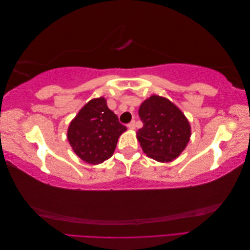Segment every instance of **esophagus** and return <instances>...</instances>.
Listing matches in <instances>:
<instances>
[{
  "mask_svg": "<svg viewBox=\"0 0 250 250\" xmlns=\"http://www.w3.org/2000/svg\"><path fill=\"white\" fill-rule=\"evenodd\" d=\"M127 127L129 128V129H131V130L135 129V121H131V122L127 125Z\"/></svg>",
  "mask_w": 250,
  "mask_h": 250,
  "instance_id": "esophagus-1",
  "label": "esophagus"
}]
</instances>
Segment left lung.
Instances as JSON below:
<instances>
[{"label": "left lung", "mask_w": 250, "mask_h": 250, "mask_svg": "<svg viewBox=\"0 0 250 250\" xmlns=\"http://www.w3.org/2000/svg\"><path fill=\"white\" fill-rule=\"evenodd\" d=\"M139 116L143 127L137 138L144 153L161 163L178 157L191 138V126L183 111L166 98L152 95L141 104Z\"/></svg>", "instance_id": "8db88e82"}]
</instances>
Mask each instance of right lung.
Wrapping results in <instances>:
<instances>
[{
  "instance_id": "add662e5",
  "label": "right lung",
  "mask_w": 250,
  "mask_h": 250,
  "mask_svg": "<svg viewBox=\"0 0 250 250\" xmlns=\"http://www.w3.org/2000/svg\"><path fill=\"white\" fill-rule=\"evenodd\" d=\"M127 128L119 122L103 97L90 100L73 119L67 140L83 162L101 164L115 152L118 139Z\"/></svg>"
}]
</instances>
